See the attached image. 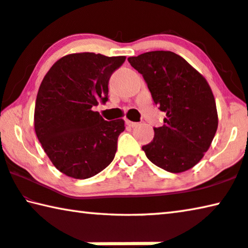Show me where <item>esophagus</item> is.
Instances as JSON below:
<instances>
[{"instance_id": "34e87169", "label": "esophagus", "mask_w": 248, "mask_h": 248, "mask_svg": "<svg viewBox=\"0 0 248 248\" xmlns=\"http://www.w3.org/2000/svg\"><path fill=\"white\" fill-rule=\"evenodd\" d=\"M125 123H126V125L129 127H136L137 125H139V123H136V122H133V121H129V120L125 121Z\"/></svg>"}]
</instances>
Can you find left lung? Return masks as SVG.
<instances>
[{
    "mask_svg": "<svg viewBox=\"0 0 248 248\" xmlns=\"http://www.w3.org/2000/svg\"><path fill=\"white\" fill-rule=\"evenodd\" d=\"M127 61L145 79L153 101L166 113L164 125L142 150L170 173L192 169L211 146L218 126L211 86L187 61L170 51H153Z\"/></svg>",
    "mask_w": 248,
    "mask_h": 248,
    "instance_id": "1",
    "label": "left lung"
}]
</instances>
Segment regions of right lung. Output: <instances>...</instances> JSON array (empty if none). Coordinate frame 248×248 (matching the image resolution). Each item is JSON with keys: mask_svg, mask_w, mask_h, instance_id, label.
<instances>
[{"mask_svg": "<svg viewBox=\"0 0 248 248\" xmlns=\"http://www.w3.org/2000/svg\"><path fill=\"white\" fill-rule=\"evenodd\" d=\"M125 56L73 53L53 64L37 92L34 129L56 169L85 180L114 159L124 120L105 121L92 108L108 100V81Z\"/></svg>", "mask_w": 248, "mask_h": 248, "instance_id": "right-lung-1", "label": "right lung"}]
</instances>
